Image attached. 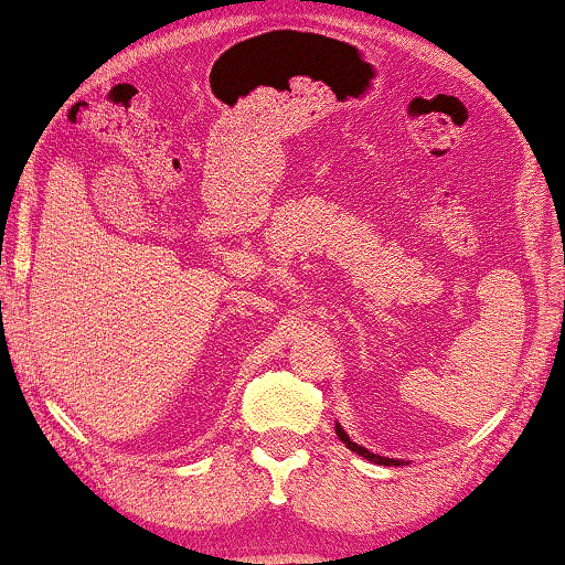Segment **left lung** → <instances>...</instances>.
I'll return each mask as SVG.
<instances>
[{
    "mask_svg": "<svg viewBox=\"0 0 565 565\" xmlns=\"http://www.w3.org/2000/svg\"><path fill=\"white\" fill-rule=\"evenodd\" d=\"M337 436H340V441L348 446V449H353L358 457H363V459H369V461H373V465H384V467H397V465H402L399 459H390V457H379V454H373V451H369V449H363V446H358L355 441H350V436L345 434V430L340 428V423H337Z\"/></svg>",
    "mask_w": 565,
    "mask_h": 565,
    "instance_id": "obj_1",
    "label": "left lung"
}]
</instances>
